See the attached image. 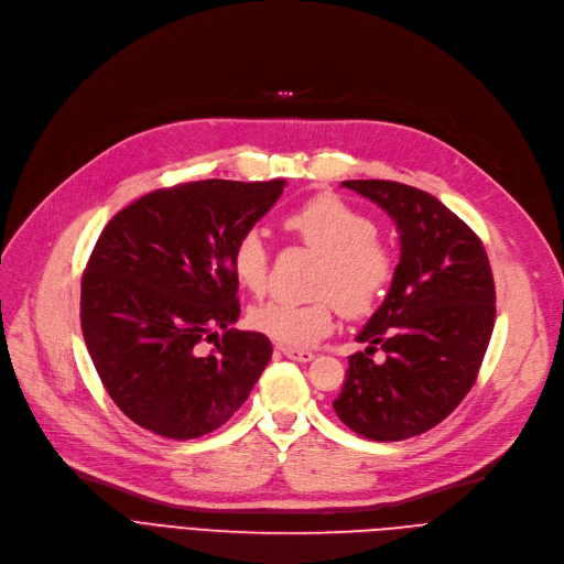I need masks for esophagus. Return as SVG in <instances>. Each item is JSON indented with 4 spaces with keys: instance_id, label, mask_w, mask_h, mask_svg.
<instances>
[{
    "instance_id": "esophagus-1",
    "label": "esophagus",
    "mask_w": 564,
    "mask_h": 564,
    "mask_svg": "<svg viewBox=\"0 0 564 564\" xmlns=\"http://www.w3.org/2000/svg\"><path fill=\"white\" fill-rule=\"evenodd\" d=\"M280 350H282L284 357L295 359V361H312V359H314V352H312V350H295V348H286V346H282Z\"/></svg>"
}]
</instances>
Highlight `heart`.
<instances>
[{
	"label": "heart",
	"instance_id": "obj_1",
	"mask_svg": "<svg viewBox=\"0 0 564 564\" xmlns=\"http://www.w3.org/2000/svg\"><path fill=\"white\" fill-rule=\"evenodd\" d=\"M284 229L323 254L307 303L267 301L250 310V325L286 348H305L335 325L337 303L348 316L371 314L395 275V254L378 239L376 223L337 195H314L284 216ZM271 250L259 229H246L231 248L237 282L261 293L269 284Z\"/></svg>",
	"mask_w": 564,
	"mask_h": 564
}]
</instances>
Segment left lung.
Instances as JSON below:
<instances>
[{
	"label": "left lung",
	"instance_id": "left-lung-1",
	"mask_svg": "<svg viewBox=\"0 0 564 564\" xmlns=\"http://www.w3.org/2000/svg\"><path fill=\"white\" fill-rule=\"evenodd\" d=\"M341 184L393 218L401 261L333 405L357 435L401 442L444 421L474 387L496 318L494 278L476 231L437 197L387 180ZM378 345L382 365L370 359Z\"/></svg>",
	"mask_w": 564,
	"mask_h": 564
}]
</instances>
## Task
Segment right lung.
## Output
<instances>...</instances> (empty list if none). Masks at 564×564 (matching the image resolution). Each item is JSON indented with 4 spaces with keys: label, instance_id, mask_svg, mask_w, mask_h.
Masks as SVG:
<instances>
[{
    "label": "right lung",
    "instance_id": "add662e5",
    "mask_svg": "<svg viewBox=\"0 0 564 564\" xmlns=\"http://www.w3.org/2000/svg\"><path fill=\"white\" fill-rule=\"evenodd\" d=\"M284 184L203 180L159 188L99 235L82 278L84 341L113 403L150 433H212L267 369L269 337L229 327L241 314L231 248ZM212 338L213 352L203 354L199 344Z\"/></svg>",
    "mask_w": 564,
    "mask_h": 564
}]
</instances>
